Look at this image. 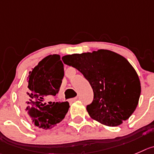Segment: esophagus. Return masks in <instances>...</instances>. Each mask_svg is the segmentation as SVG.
Here are the masks:
<instances>
[{"mask_svg": "<svg viewBox=\"0 0 154 154\" xmlns=\"http://www.w3.org/2000/svg\"><path fill=\"white\" fill-rule=\"evenodd\" d=\"M78 99V97H74V98H71V99H69V101L70 102V103H72V102L75 101V100H76Z\"/></svg>", "mask_w": 154, "mask_h": 154, "instance_id": "34e87169", "label": "esophagus"}]
</instances>
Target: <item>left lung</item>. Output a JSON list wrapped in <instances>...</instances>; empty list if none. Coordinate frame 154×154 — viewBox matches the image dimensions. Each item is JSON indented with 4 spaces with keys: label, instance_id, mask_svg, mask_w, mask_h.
<instances>
[{
    "label": "left lung",
    "instance_id": "8db88e82",
    "mask_svg": "<svg viewBox=\"0 0 154 154\" xmlns=\"http://www.w3.org/2000/svg\"><path fill=\"white\" fill-rule=\"evenodd\" d=\"M66 65L82 72L93 89L87 105L90 116L103 125L117 126L134 112L140 94L138 75L128 60L108 50L63 57Z\"/></svg>",
    "mask_w": 154,
    "mask_h": 154
}]
</instances>
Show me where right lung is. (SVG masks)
Returning <instances> with one entry per match:
<instances>
[{"mask_svg":"<svg viewBox=\"0 0 154 154\" xmlns=\"http://www.w3.org/2000/svg\"><path fill=\"white\" fill-rule=\"evenodd\" d=\"M63 76V63L57 54L45 57L29 72L28 95L23 105L30 121L36 126L45 129L53 128L68 112L69 104L67 101L42 103L46 97L59 93Z\"/></svg>","mask_w":154,"mask_h":154,"instance_id":"add662e5","label":"right lung"}]
</instances>
